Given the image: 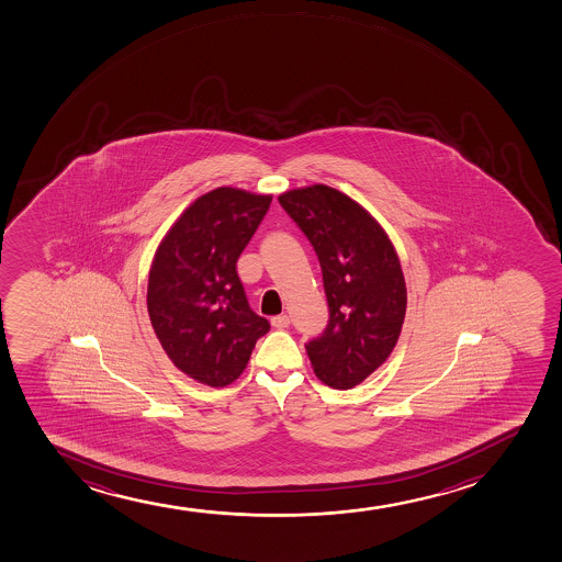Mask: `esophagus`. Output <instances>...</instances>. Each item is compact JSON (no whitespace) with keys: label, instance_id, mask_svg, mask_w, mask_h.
I'll list each match as a JSON object with an SVG mask.
<instances>
[{"label":"esophagus","instance_id":"34e87169","mask_svg":"<svg viewBox=\"0 0 562 562\" xmlns=\"http://www.w3.org/2000/svg\"><path fill=\"white\" fill-rule=\"evenodd\" d=\"M289 324H291V318L286 315H278L271 318V326H273V328H286Z\"/></svg>","mask_w":562,"mask_h":562}]
</instances>
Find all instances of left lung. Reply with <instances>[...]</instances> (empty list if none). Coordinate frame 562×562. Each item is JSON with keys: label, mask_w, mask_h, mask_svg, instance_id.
Wrapping results in <instances>:
<instances>
[{"label": "left lung", "mask_w": 562, "mask_h": 562, "mask_svg": "<svg viewBox=\"0 0 562 562\" xmlns=\"http://www.w3.org/2000/svg\"><path fill=\"white\" fill-rule=\"evenodd\" d=\"M315 247L329 323L305 345L316 379L336 390L366 381L394 352L407 313L400 257L381 223L323 183L279 194Z\"/></svg>", "instance_id": "obj_1"}]
</instances>
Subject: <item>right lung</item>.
Instances as JSON below:
<instances>
[{
	"label": "right lung",
	"instance_id": "obj_1",
	"mask_svg": "<svg viewBox=\"0 0 562 562\" xmlns=\"http://www.w3.org/2000/svg\"><path fill=\"white\" fill-rule=\"evenodd\" d=\"M271 194L217 188L189 204L157 246L148 315L168 360L212 387L233 384L270 323L252 313L236 271Z\"/></svg>",
	"mask_w": 562,
	"mask_h": 562
}]
</instances>
